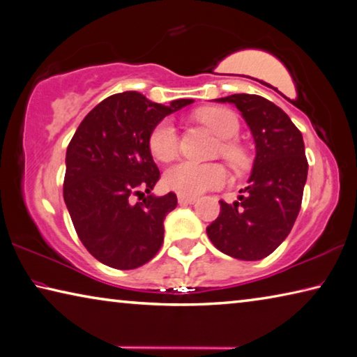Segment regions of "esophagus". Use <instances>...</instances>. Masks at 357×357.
Returning a JSON list of instances; mask_svg holds the SVG:
<instances>
[{
    "label": "esophagus",
    "mask_w": 357,
    "mask_h": 357,
    "mask_svg": "<svg viewBox=\"0 0 357 357\" xmlns=\"http://www.w3.org/2000/svg\"><path fill=\"white\" fill-rule=\"evenodd\" d=\"M178 204L180 206H188V204H195L197 201V197H192V196H182L178 195Z\"/></svg>",
    "instance_id": "esophagus-1"
}]
</instances>
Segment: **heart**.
<instances>
[{
	"label": "heart",
	"mask_w": 357,
	"mask_h": 357,
	"mask_svg": "<svg viewBox=\"0 0 357 357\" xmlns=\"http://www.w3.org/2000/svg\"><path fill=\"white\" fill-rule=\"evenodd\" d=\"M204 125L208 126L221 139L218 151L234 167H243L247 151L234 137L241 131L237 115L225 107H206L197 112ZM149 149L156 160L171 161L178 151V134L171 120H161L149 137ZM227 172L218 162L180 161L165 174V185L182 196H199L208 190L226 185Z\"/></svg>",
	"instance_id": "1"
}]
</instances>
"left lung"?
I'll list each match as a JSON object with an SVG mask.
<instances>
[{
  "label": "left lung",
  "mask_w": 357,
  "mask_h": 357,
  "mask_svg": "<svg viewBox=\"0 0 357 357\" xmlns=\"http://www.w3.org/2000/svg\"><path fill=\"white\" fill-rule=\"evenodd\" d=\"M242 112L256 144L248 186L238 201H220L218 218L207 236L221 253L242 261H258L275 251L299 215L308 162L302 132L282 109L258 95L215 99Z\"/></svg>",
  "instance_id": "8db88e82"
}]
</instances>
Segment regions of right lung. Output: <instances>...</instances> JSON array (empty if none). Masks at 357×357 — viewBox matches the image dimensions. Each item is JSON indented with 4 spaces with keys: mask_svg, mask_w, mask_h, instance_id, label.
I'll return each instance as SVG.
<instances>
[{
    "mask_svg": "<svg viewBox=\"0 0 357 357\" xmlns=\"http://www.w3.org/2000/svg\"><path fill=\"white\" fill-rule=\"evenodd\" d=\"M191 102L162 106L137 91L116 93L82 120L69 142L63 197L80 242L102 264L130 271L160 251L162 221L177 196L150 192L160 171L149 137L166 115ZM134 197L141 202L134 204Z\"/></svg>",
    "mask_w": 357,
    "mask_h": 357,
    "instance_id": "right-lung-1",
    "label": "right lung"
}]
</instances>
